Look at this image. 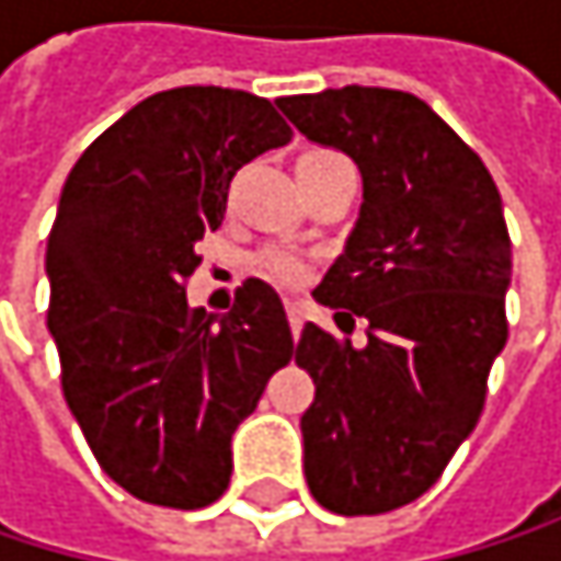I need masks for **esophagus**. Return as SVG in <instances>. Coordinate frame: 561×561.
Segmentation results:
<instances>
[{
	"label": "esophagus",
	"instance_id": "34e87169",
	"mask_svg": "<svg viewBox=\"0 0 561 561\" xmlns=\"http://www.w3.org/2000/svg\"><path fill=\"white\" fill-rule=\"evenodd\" d=\"M285 314H288L291 334L298 337L301 334V324H305V314H308V305L301 298H285Z\"/></svg>",
	"mask_w": 561,
	"mask_h": 561
}]
</instances>
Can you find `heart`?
<instances>
[{"instance_id": "b5f03b06", "label": "heart", "mask_w": 561, "mask_h": 561, "mask_svg": "<svg viewBox=\"0 0 561 561\" xmlns=\"http://www.w3.org/2000/svg\"><path fill=\"white\" fill-rule=\"evenodd\" d=\"M260 270H263L270 279L295 285V282H301L308 276V260H305L298 250H291V247H270V250H263V256H260Z\"/></svg>"}]
</instances>
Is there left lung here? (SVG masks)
<instances>
[{
  "label": "left lung",
  "instance_id": "8db88e82",
  "mask_svg": "<svg viewBox=\"0 0 561 561\" xmlns=\"http://www.w3.org/2000/svg\"><path fill=\"white\" fill-rule=\"evenodd\" d=\"M276 103L364 178L344 253L311 295L364 318L367 341L354 347L308 321L295 344L314 380L301 415L305 481L331 513H390L442 478L481 419L513 270L501 191L412 93L351 83Z\"/></svg>",
  "mask_w": 561,
  "mask_h": 561
}]
</instances>
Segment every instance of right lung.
I'll return each mask as SVG.
<instances>
[{
	"label": "right lung",
	"mask_w": 561,
	"mask_h": 561,
	"mask_svg": "<svg viewBox=\"0 0 561 561\" xmlns=\"http://www.w3.org/2000/svg\"><path fill=\"white\" fill-rule=\"evenodd\" d=\"M288 139L263 96L174 87L116 119L64 181L45 256L60 387L100 468L146 504H214L237 425L291 360L273 285L247 279L227 314L184 295L233 174Z\"/></svg>",
	"instance_id": "obj_1"
}]
</instances>
